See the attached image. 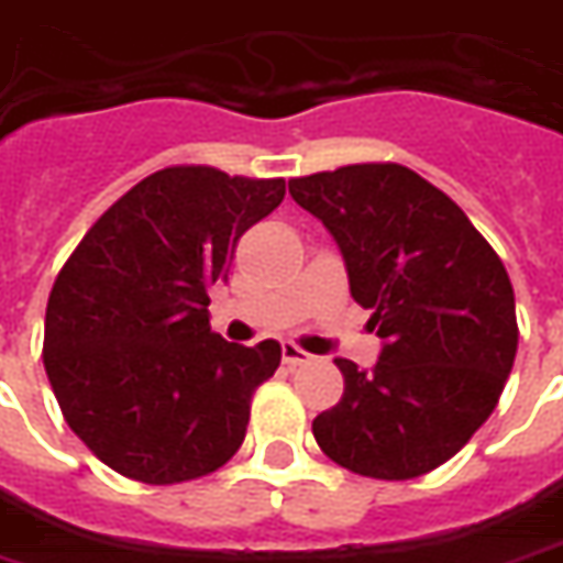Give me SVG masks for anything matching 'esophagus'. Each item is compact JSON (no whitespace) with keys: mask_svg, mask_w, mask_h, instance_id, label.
<instances>
[{"mask_svg":"<svg viewBox=\"0 0 563 563\" xmlns=\"http://www.w3.org/2000/svg\"><path fill=\"white\" fill-rule=\"evenodd\" d=\"M282 360H285V366L297 368V366H306L311 360V354H306L302 347H297L294 342H285L282 344Z\"/></svg>","mask_w":563,"mask_h":563,"instance_id":"esophagus-1","label":"esophagus"}]
</instances>
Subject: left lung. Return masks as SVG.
I'll return each mask as SVG.
<instances>
[{
  "label": "left lung",
  "instance_id": "left-lung-1",
  "mask_svg": "<svg viewBox=\"0 0 563 563\" xmlns=\"http://www.w3.org/2000/svg\"><path fill=\"white\" fill-rule=\"evenodd\" d=\"M287 188L332 233L351 297L384 339L372 368L335 360L344 393L314 417V441L363 477H422L498 405L519 344L510 276L465 212L401 164H347Z\"/></svg>",
  "mask_w": 563,
  "mask_h": 563
}]
</instances>
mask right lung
I'll list each match as a JSON object with an SVG mask.
<instances>
[{
	"label": "right lung",
	"mask_w": 563,
	"mask_h": 563,
	"mask_svg": "<svg viewBox=\"0 0 563 563\" xmlns=\"http://www.w3.org/2000/svg\"><path fill=\"white\" fill-rule=\"evenodd\" d=\"M285 200V179L164 167L119 197L53 282L44 368L65 422L117 474L170 486L219 471L245 438L276 339L209 330L207 287Z\"/></svg>",
	"instance_id": "right-lung-1"
}]
</instances>
